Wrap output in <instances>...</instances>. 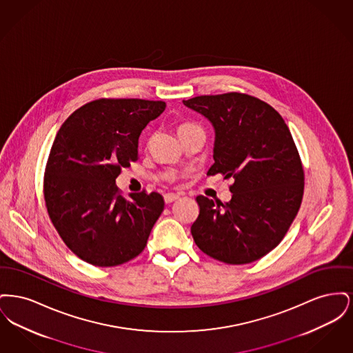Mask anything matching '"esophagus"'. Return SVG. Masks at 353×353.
<instances>
[{
  "instance_id": "34e87169",
  "label": "esophagus",
  "mask_w": 353,
  "mask_h": 353,
  "mask_svg": "<svg viewBox=\"0 0 353 353\" xmlns=\"http://www.w3.org/2000/svg\"><path fill=\"white\" fill-rule=\"evenodd\" d=\"M179 197H180V194H176V193H167V194L164 196V201H165V203H172V202L176 201Z\"/></svg>"
}]
</instances>
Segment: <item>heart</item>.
<instances>
[{"label":"heart","instance_id":"heart-1","mask_svg":"<svg viewBox=\"0 0 353 353\" xmlns=\"http://www.w3.org/2000/svg\"><path fill=\"white\" fill-rule=\"evenodd\" d=\"M199 127L197 125H194V124H192V123H181V124H179V127H177V131H179V134H185V132H189V131H192V130H197Z\"/></svg>","mask_w":353,"mask_h":353}]
</instances>
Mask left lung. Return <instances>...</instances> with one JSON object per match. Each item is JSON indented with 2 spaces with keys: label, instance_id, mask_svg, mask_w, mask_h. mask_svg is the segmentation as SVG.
<instances>
[{
  "label": "left lung",
  "instance_id": "left-lung-1",
  "mask_svg": "<svg viewBox=\"0 0 353 353\" xmlns=\"http://www.w3.org/2000/svg\"><path fill=\"white\" fill-rule=\"evenodd\" d=\"M216 130L208 176L233 179L232 200L197 196L190 232L206 255L228 265L261 259L285 238L304 192V170L283 118L266 101L242 92L184 101Z\"/></svg>",
  "mask_w": 353,
  "mask_h": 353
}]
</instances>
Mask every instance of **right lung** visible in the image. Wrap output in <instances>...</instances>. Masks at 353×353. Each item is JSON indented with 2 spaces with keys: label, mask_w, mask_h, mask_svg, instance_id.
Here are the masks:
<instances>
[{
  "label": "right lung",
  "mask_w": 353,
  "mask_h": 353,
  "mask_svg": "<svg viewBox=\"0 0 353 353\" xmlns=\"http://www.w3.org/2000/svg\"><path fill=\"white\" fill-rule=\"evenodd\" d=\"M165 105L97 99L74 111L54 139L43 176L46 209L68 249L90 265L112 268L136 258L164 210L160 193L124 199L115 181L137 161L140 134Z\"/></svg>",
  "instance_id": "right-lung-1"
}]
</instances>
